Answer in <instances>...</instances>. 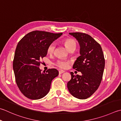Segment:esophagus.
I'll use <instances>...</instances> for the list:
<instances>
[{"label":"esophagus","mask_w":121,"mask_h":121,"mask_svg":"<svg viewBox=\"0 0 121 121\" xmlns=\"http://www.w3.org/2000/svg\"><path fill=\"white\" fill-rule=\"evenodd\" d=\"M64 72H65V71H63V70H59V74H62V73H63Z\"/></svg>","instance_id":"1"}]
</instances>
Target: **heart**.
Wrapping results in <instances>:
<instances>
[{
    "mask_svg": "<svg viewBox=\"0 0 121 121\" xmlns=\"http://www.w3.org/2000/svg\"><path fill=\"white\" fill-rule=\"evenodd\" d=\"M64 44L65 45L69 50H70L71 49H75V47H76V42L74 40L72 39L68 38L66 39L63 41ZM56 43L55 42H52L50 44L48 48H47V52L49 54H52L56 48ZM70 63V61L65 60H58L56 63V65L59 68L61 69H67L69 64Z\"/></svg>",
    "mask_w": 121,
    "mask_h": 121,
    "instance_id": "b5f03b06",
    "label": "heart"
}]
</instances>
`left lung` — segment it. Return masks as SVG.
Returning a JSON list of instances; mask_svg holds the SVG:
<instances>
[{
	"label": "left lung",
	"mask_w": 121,
	"mask_h": 121,
	"mask_svg": "<svg viewBox=\"0 0 121 121\" xmlns=\"http://www.w3.org/2000/svg\"><path fill=\"white\" fill-rule=\"evenodd\" d=\"M69 34L77 39L80 46V56L73 68L81 72V75L71 72V79L68 82L70 93L75 98L86 99L95 92L102 79L105 59L100 44L90 35L81 32Z\"/></svg>",
	"instance_id": "left-lung-1"
}]
</instances>
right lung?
Instances as JSON below:
<instances>
[{"label":"right lung","mask_w":121,"mask_h":121,"mask_svg":"<svg viewBox=\"0 0 121 121\" xmlns=\"http://www.w3.org/2000/svg\"><path fill=\"white\" fill-rule=\"evenodd\" d=\"M62 34L33 31L25 35L17 46L13 61L15 80L21 93L28 99L43 98L49 92L52 80L58 75L56 69L42 72L39 66L47 55L49 45Z\"/></svg>","instance_id":"right-lung-1"}]
</instances>
